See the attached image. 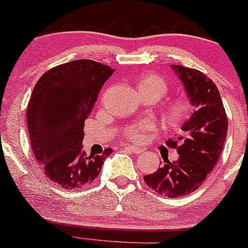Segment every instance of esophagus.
Wrapping results in <instances>:
<instances>
[{
  "instance_id": "34e87169",
  "label": "esophagus",
  "mask_w": 248,
  "mask_h": 248,
  "mask_svg": "<svg viewBox=\"0 0 248 248\" xmlns=\"http://www.w3.org/2000/svg\"><path fill=\"white\" fill-rule=\"evenodd\" d=\"M124 149L129 150V152L131 153H135V154H140V153H142L141 148L135 147V145H126V147H124Z\"/></svg>"
}]
</instances>
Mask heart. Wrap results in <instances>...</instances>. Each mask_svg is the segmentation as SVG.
Masks as SVG:
<instances>
[{"instance_id":"heart-1","label":"heart","mask_w":248,"mask_h":248,"mask_svg":"<svg viewBox=\"0 0 248 248\" xmlns=\"http://www.w3.org/2000/svg\"><path fill=\"white\" fill-rule=\"evenodd\" d=\"M140 91L150 89L155 92L157 98H161L168 92V85L166 80L156 74H145L140 81ZM190 113V105L183 99L170 100L165 107V118L170 124H179ZM157 130V125L154 121L145 119L140 123L132 124L124 130V136L127 140L134 142H143L149 134H153Z\"/></svg>"}]
</instances>
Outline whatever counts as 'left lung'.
<instances>
[{
  "instance_id": "8db88e82",
  "label": "left lung",
  "mask_w": 248,
  "mask_h": 248,
  "mask_svg": "<svg viewBox=\"0 0 248 248\" xmlns=\"http://www.w3.org/2000/svg\"><path fill=\"white\" fill-rule=\"evenodd\" d=\"M185 86L195 112L183 125L179 139L166 144L178 150L177 161L163 160L156 172L143 177L159 195L177 198L193 192L214 170L228 132V118L221 95L211 78L197 69L172 64Z\"/></svg>"
}]
</instances>
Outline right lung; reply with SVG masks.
I'll return each mask as SVG.
<instances>
[{"label": "right lung", "mask_w": 248, "mask_h": 248, "mask_svg": "<svg viewBox=\"0 0 248 248\" xmlns=\"http://www.w3.org/2000/svg\"><path fill=\"white\" fill-rule=\"evenodd\" d=\"M114 69L92 60H78L47 70L35 83L27 106V129L35 160L46 177L67 190L89 185L112 153L87 155L83 126L98 94Z\"/></svg>", "instance_id": "obj_1"}]
</instances>
